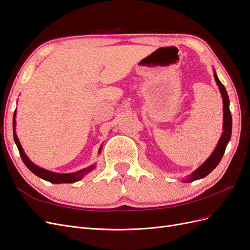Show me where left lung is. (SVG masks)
<instances>
[{"label": "left lung", "instance_id": "obj_1", "mask_svg": "<svg viewBox=\"0 0 250 250\" xmlns=\"http://www.w3.org/2000/svg\"><path fill=\"white\" fill-rule=\"evenodd\" d=\"M214 77H215V80L217 82L219 88H220V92H221V95L223 98V130L224 131L222 133V137H221L220 141H219V144L217 145L214 152L211 153V155L208 158L207 162L204 163L201 167H199L190 177H188L187 180H185L186 183H191V181L201 179L203 177H206L207 175H208V174L217 167L218 164L220 163V161L222 160L226 146H228V144L230 140L232 119H231V113L229 110V95H228V93H226V89H225L224 85L217 77L216 72H214Z\"/></svg>", "mask_w": 250, "mask_h": 250}]
</instances>
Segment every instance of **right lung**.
Segmentation results:
<instances>
[{
    "label": "right lung",
    "mask_w": 250,
    "mask_h": 250,
    "mask_svg": "<svg viewBox=\"0 0 250 250\" xmlns=\"http://www.w3.org/2000/svg\"><path fill=\"white\" fill-rule=\"evenodd\" d=\"M13 138H14V142H16L18 149H19V152L20 155L21 157L22 162L27 166V168L31 171L32 173H34L36 176H39L44 180L50 181L52 184H72L75 183V181H78L80 180L83 176L85 175V174L92 172L95 169V165L89 166V167L85 168V169H82L80 171H77L75 173H67V174H59V173H54V172H51L48 170H44L42 168H40L39 166L34 165L31 161L29 160L28 156L25 154L24 150H22L20 141L18 139V135L16 133V111H14V115H13ZM101 150V147L99 149V151Z\"/></svg>",
    "instance_id": "obj_1"
}]
</instances>
